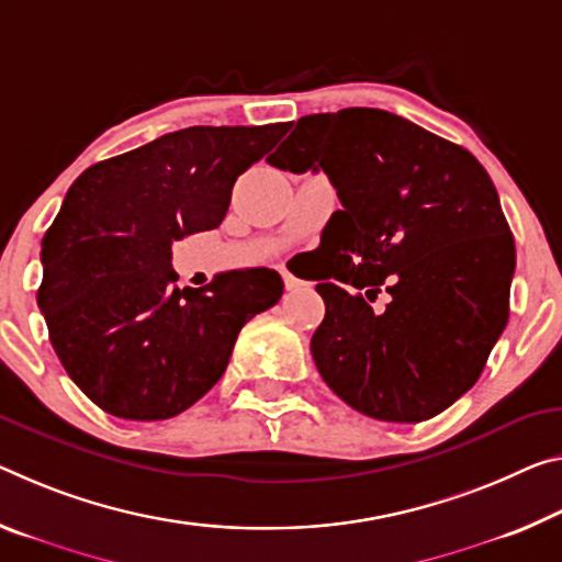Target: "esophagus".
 <instances>
[{
	"mask_svg": "<svg viewBox=\"0 0 562 562\" xmlns=\"http://www.w3.org/2000/svg\"><path fill=\"white\" fill-rule=\"evenodd\" d=\"M282 280H284V288H288V290H297V288H302V280H297L295 274L288 272V270H282Z\"/></svg>",
	"mask_w": 562,
	"mask_h": 562,
	"instance_id": "34e87169",
	"label": "esophagus"
}]
</instances>
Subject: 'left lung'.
<instances>
[{
  "mask_svg": "<svg viewBox=\"0 0 562 562\" xmlns=\"http://www.w3.org/2000/svg\"><path fill=\"white\" fill-rule=\"evenodd\" d=\"M278 169L325 172L342 210L323 229L325 319L313 360L337 397L420 423L475 385L507 325L515 243L485 167L385 110L297 120ZM389 307H369L376 292Z\"/></svg>",
  "mask_w": 562,
  "mask_h": 562,
  "instance_id": "obj_1",
  "label": "left lung"
}]
</instances>
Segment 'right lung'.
<instances>
[{"label":"right lung","instance_id":"right-lung-1","mask_svg":"<svg viewBox=\"0 0 562 562\" xmlns=\"http://www.w3.org/2000/svg\"><path fill=\"white\" fill-rule=\"evenodd\" d=\"M290 130L187 127L97 162L42 239L37 305L75 385L124 420L184 413L225 375L239 329L278 305L267 267L177 288L172 243L220 227L233 187Z\"/></svg>","mask_w":562,"mask_h":562}]
</instances>
